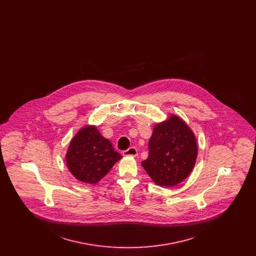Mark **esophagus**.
<instances>
[{
  "label": "esophagus",
  "instance_id": "esophagus-1",
  "mask_svg": "<svg viewBox=\"0 0 256 256\" xmlns=\"http://www.w3.org/2000/svg\"><path fill=\"white\" fill-rule=\"evenodd\" d=\"M137 154H138V152H137V150H136V148H134V146H130V148H128V150H126L122 152V154L126 156H136Z\"/></svg>",
  "mask_w": 256,
  "mask_h": 256
}]
</instances>
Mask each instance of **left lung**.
Masks as SVG:
<instances>
[{"mask_svg":"<svg viewBox=\"0 0 256 256\" xmlns=\"http://www.w3.org/2000/svg\"><path fill=\"white\" fill-rule=\"evenodd\" d=\"M198 156L195 135L180 118L158 124L148 141V156L142 161L148 174L159 186L172 187L193 170Z\"/></svg>","mask_w":256,"mask_h":256,"instance_id":"1","label":"left lung"}]
</instances>
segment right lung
<instances>
[{"label": "right lung", "mask_w": 256, "mask_h": 256, "mask_svg": "<svg viewBox=\"0 0 256 256\" xmlns=\"http://www.w3.org/2000/svg\"><path fill=\"white\" fill-rule=\"evenodd\" d=\"M122 158L96 126H86L74 135L66 154L68 169L78 180L98 182Z\"/></svg>", "instance_id": "obj_1"}]
</instances>
